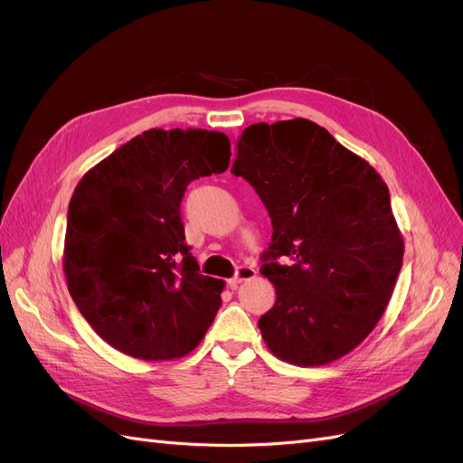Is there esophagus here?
Here are the masks:
<instances>
[{
  "label": "esophagus",
  "instance_id": "obj_1",
  "mask_svg": "<svg viewBox=\"0 0 463 463\" xmlns=\"http://www.w3.org/2000/svg\"><path fill=\"white\" fill-rule=\"evenodd\" d=\"M255 275H258V270H255L253 267H238L236 275L229 280V286H231V288H236L238 284H242V282H246V280L255 279Z\"/></svg>",
  "mask_w": 463,
  "mask_h": 463
}]
</instances>
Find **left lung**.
I'll list each match as a JSON object with an SVG mask.
<instances>
[{
	"label": "left lung",
	"instance_id": "obj_1",
	"mask_svg": "<svg viewBox=\"0 0 463 463\" xmlns=\"http://www.w3.org/2000/svg\"><path fill=\"white\" fill-rule=\"evenodd\" d=\"M236 148L231 174L255 188L272 221L261 275L277 303L260 318L261 335L284 363L330 364L375 328L401 272L404 242L389 188L305 118L253 124Z\"/></svg>",
	"mask_w": 463,
	"mask_h": 463
}]
</instances>
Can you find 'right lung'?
Masks as SVG:
<instances>
[{"label":"right lung","mask_w":463,"mask_h":463,"mask_svg":"<svg viewBox=\"0 0 463 463\" xmlns=\"http://www.w3.org/2000/svg\"><path fill=\"white\" fill-rule=\"evenodd\" d=\"M221 131L148 129L81 177L68 205L62 269L68 292L114 349L174 361L196 349L225 282L198 272L184 244L186 184L222 174Z\"/></svg>","instance_id":"right-lung-1"}]
</instances>
